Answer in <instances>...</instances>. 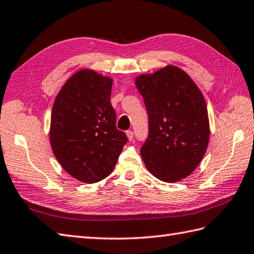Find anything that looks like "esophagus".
<instances>
[{
  "label": "esophagus",
  "instance_id": "esophagus-1",
  "mask_svg": "<svg viewBox=\"0 0 254 254\" xmlns=\"http://www.w3.org/2000/svg\"><path fill=\"white\" fill-rule=\"evenodd\" d=\"M126 134H127V139H128V141H132V139H133V132L128 130V131H127V132H126Z\"/></svg>",
  "mask_w": 254,
  "mask_h": 254
}]
</instances>
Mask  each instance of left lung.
<instances>
[{"instance_id":"left-lung-1","label":"left lung","mask_w":254,"mask_h":254,"mask_svg":"<svg viewBox=\"0 0 254 254\" xmlns=\"http://www.w3.org/2000/svg\"><path fill=\"white\" fill-rule=\"evenodd\" d=\"M135 85L148 113V137L141 148L145 166L164 182L185 179L208 146V113L201 90L175 65L138 75Z\"/></svg>"}]
</instances>
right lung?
I'll use <instances>...</instances> for the list:
<instances>
[{"mask_svg":"<svg viewBox=\"0 0 254 254\" xmlns=\"http://www.w3.org/2000/svg\"><path fill=\"white\" fill-rule=\"evenodd\" d=\"M112 83L111 77L83 68L66 80L53 102L52 152L68 175L85 183L109 176L127 142L116 127Z\"/></svg>","mask_w":254,"mask_h":254,"instance_id":"right-lung-1","label":"right lung"}]
</instances>
